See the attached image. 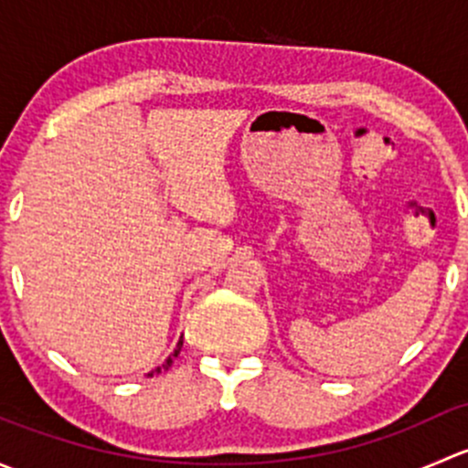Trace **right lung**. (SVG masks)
Listing matches in <instances>:
<instances>
[{"label":"right lung","mask_w":468,"mask_h":468,"mask_svg":"<svg viewBox=\"0 0 468 468\" xmlns=\"http://www.w3.org/2000/svg\"><path fill=\"white\" fill-rule=\"evenodd\" d=\"M181 346H183V342H178L176 351H174V353H172V356H169V357H167V362H165V365H163V367H158V369H155V371H151V374H149V376H154V374H160V371H163V369H167V367H169V365H172V360H174V357H176V356H178V353H181Z\"/></svg>","instance_id":"add662e5"}]
</instances>
